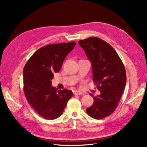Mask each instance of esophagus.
I'll return each instance as SVG.
<instances>
[{"label": "esophagus", "mask_w": 147, "mask_h": 147, "mask_svg": "<svg viewBox=\"0 0 147 147\" xmlns=\"http://www.w3.org/2000/svg\"><path fill=\"white\" fill-rule=\"evenodd\" d=\"M74 95H81L83 94V93L80 91H74Z\"/></svg>", "instance_id": "obj_1"}]
</instances>
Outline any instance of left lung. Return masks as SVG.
Returning <instances> with one entry per match:
<instances>
[{
  "label": "left lung",
  "instance_id": "1",
  "mask_svg": "<svg viewBox=\"0 0 147 147\" xmlns=\"http://www.w3.org/2000/svg\"><path fill=\"white\" fill-rule=\"evenodd\" d=\"M92 64L93 82L100 94L93 96L94 103L88 109L89 116L100 119L116 109L126 83V74L122 61L110 44L91 37L78 42Z\"/></svg>",
  "mask_w": 147,
  "mask_h": 147
}]
</instances>
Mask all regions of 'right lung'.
Listing matches in <instances>:
<instances>
[{
  "label": "right lung",
  "mask_w": 147,
  "mask_h": 147,
  "mask_svg": "<svg viewBox=\"0 0 147 147\" xmlns=\"http://www.w3.org/2000/svg\"><path fill=\"white\" fill-rule=\"evenodd\" d=\"M76 42L50 44L35 51L23 69L24 92L35 112L41 117L51 120L59 117L72 91H57L51 85L53 73L59 72Z\"/></svg>",
  "instance_id": "add662e5"
}]
</instances>
